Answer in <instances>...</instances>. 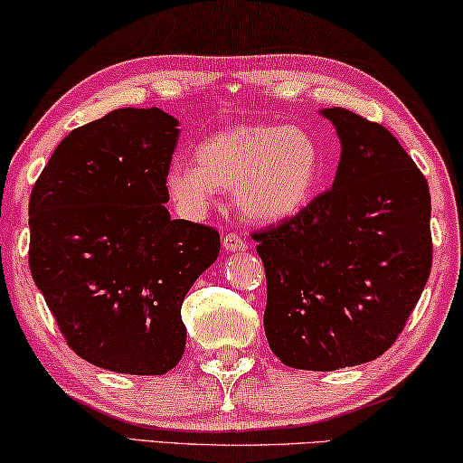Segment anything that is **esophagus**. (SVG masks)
Here are the masks:
<instances>
[{
    "label": "esophagus",
    "instance_id": "34e87169",
    "mask_svg": "<svg viewBox=\"0 0 463 463\" xmlns=\"http://www.w3.org/2000/svg\"><path fill=\"white\" fill-rule=\"evenodd\" d=\"M222 247L226 251H243V250H247V243H245L243 234L229 232V234H224Z\"/></svg>",
    "mask_w": 463,
    "mask_h": 463
}]
</instances>
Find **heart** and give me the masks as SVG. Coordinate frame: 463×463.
Wrapping results in <instances>:
<instances>
[{
  "mask_svg": "<svg viewBox=\"0 0 463 463\" xmlns=\"http://www.w3.org/2000/svg\"><path fill=\"white\" fill-rule=\"evenodd\" d=\"M197 163L174 159L165 169L169 197L188 216H201L216 191H231L253 222H281L302 212L321 178V148L294 126L251 123L216 132L197 146Z\"/></svg>",
  "mask_w": 463,
  "mask_h": 463,
  "instance_id": "b5f03b06",
  "label": "heart"
}]
</instances>
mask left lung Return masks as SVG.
I'll return each mask as SVG.
<instances>
[{
    "instance_id": "obj_1",
    "label": "left lung",
    "mask_w": 463,
    "mask_h": 463,
    "mask_svg": "<svg viewBox=\"0 0 463 463\" xmlns=\"http://www.w3.org/2000/svg\"><path fill=\"white\" fill-rule=\"evenodd\" d=\"M334 186L253 232L266 269L264 331L283 364L334 371L396 342L432 269L424 174L380 123L334 107Z\"/></svg>"
}]
</instances>
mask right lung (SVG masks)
<instances>
[{
    "label": "right lung",
    "mask_w": 463,
    "mask_h": 463,
    "mask_svg": "<svg viewBox=\"0 0 463 463\" xmlns=\"http://www.w3.org/2000/svg\"><path fill=\"white\" fill-rule=\"evenodd\" d=\"M178 119L117 109L52 153L29 201V266L73 353L96 367L164 375L186 346L182 302L220 234L172 220L165 169Z\"/></svg>",
    "instance_id": "obj_1"
}]
</instances>
